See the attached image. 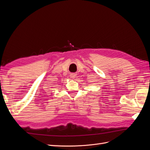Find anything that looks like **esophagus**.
Segmentation results:
<instances>
[{
  "instance_id": "1",
  "label": "esophagus",
  "mask_w": 150,
  "mask_h": 150,
  "mask_svg": "<svg viewBox=\"0 0 150 150\" xmlns=\"http://www.w3.org/2000/svg\"><path fill=\"white\" fill-rule=\"evenodd\" d=\"M70 77H71L72 78H75L76 77V74L75 73H72L70 74Z\"/></svg>"
}]
</instances>
